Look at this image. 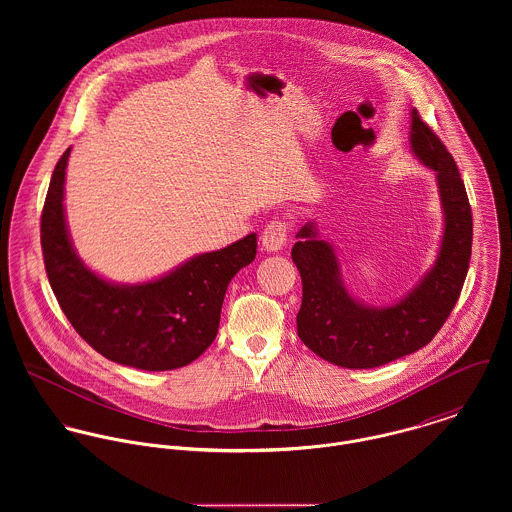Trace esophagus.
Returning a JSON list of instances; mask_svg holds the SVG:
<instances>
[{
    "label": "esophagus",
    "mask_w": 512,
    "mask_h": 512,
    "mask_svg": "<svg viewBox=\"0 0 512 512\" xmlns=\"http://www.w3.org/2000/svg\"><path fill=\"white\" fill-rule=\"evenodd\" d=\"M288 240V224L282 220H272L262 232V246L266 252H278Z\"/></svg>",
    "instance_id": "34e87169"
}]
</instances>
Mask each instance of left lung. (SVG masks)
Listing matches in <instances>:
<instances>
[{"mask_svg": "<svg viewBox=\"0 0 512 512\" xmlns=\"http://www.w3.org/2000/svg\"><path fill=\"white\" fill-rule=\"evenodd\" d=\"M410 149L436 173L443 232L438 256L420 282L392 305L374 307L353 297L337 252L307 222L295 234L292 260L303 284L297 335L315 355L343 368H374L426 347L449 317L463 288L473 240L465 185L451 153L434 130L410 112Z\"/></svg>", "mask_w": 512, "mask_h": 512, "instance_id": "obj_1", "label": "left lung"}]
</instances>
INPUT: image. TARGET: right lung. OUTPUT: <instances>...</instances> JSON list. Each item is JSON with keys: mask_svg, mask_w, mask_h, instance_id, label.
<instances>
[{"mask_svg": "<svg viewBox=\"0 0 512 512\" xmlns=\"http://www.w3.org/2000/svg\"><path fill=\"white\" fill-rule=\"evenodd\" d=\"M71 147L59 159L41 217L49 284L76 333L102 357L142 370H173L199 359L217 337L230 280L256 258V234L197 254L161 278L118 284L76 254L65 215Z\"/></svg>", "mask_w": 512, "mask_h": 512, "instance_id": "add662e5", "label": "right lung"}]
</instances>
